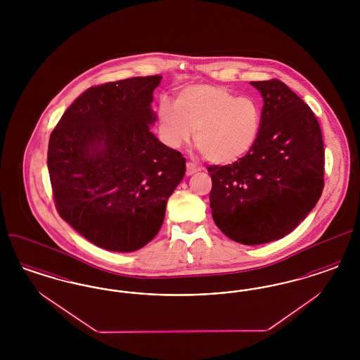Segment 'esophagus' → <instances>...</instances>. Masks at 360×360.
Segmentation results:
<instances>
[{"label": "esophagus", "mask_w": 360, "mask_h": 360, "mask_svg": "<svg viewBox=\"0 0 360 360\" xmlns=\"http://www.w3.org/2000/svg\"><path fill=\"white\" fill-rule=\"evenodd\" d=\"M201 170L200 167H197L194 163H186V175L190 176V175H193V174H195V172H198Z\"/></svg>", "instance_id": "obj_1"}]
</instances>
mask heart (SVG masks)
I'll list each match as a JSON object with an SVG mask.
<instances>
[{
  "label": "heart",
  "mask_w": 360,
  "mask_h": 360,
  "mask_svg": "<svg viewBox=\"0 0 360 360\" xmlns=\"http://www.w3.org/2000/svg\"><path fill=\"white\" fill-rule=\"evenodd\" d=\"M262 109L255 98L236 97L226 87L197 84L184 87L175 103L158 105L162 140L172 148L194 144L213 165H231L248 154L257 143Z\"/></svg>",
  "instance_id": "b5f03b06"
}]
</instances>
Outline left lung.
<instances>
[{"label": "left lung", "mask_w": 360, "mask_h": 360, "mask_svg": "<svg viewBox=\"0 0 360 360\" xmlns=\"http://www.w3.org/2000/svg\"><path fill=\"white\" fill-rule=\"evenodd\" d=\"M263 98L255 146L233 165L209 166L212 216L229 239H282L307 219L324 188V143L314 113L278 79L250 82Z\"/></svg>", "instance_id": "obj_1"}]
</instances>
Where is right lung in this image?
I'll list each match as a JSON object with an SVG mask.
<instances>
[{
    "label": "right lung",
    "mask_w": 360,
    "mask_h": 360,
    "mask_svg": "<svg viewBox=\"0 0 360 360\" xmlns=\"http://www.w3.org/2000/svg\"><path fill=\"white\" fill-rule=\"evenodd\" d=\"M162 77L90 87L52 131L47 165L60 217L100 248L134 252L159 232L186 159L151 132Z\"/></svg>",
    "instance_id": "obj_1"
}]
</instances>
